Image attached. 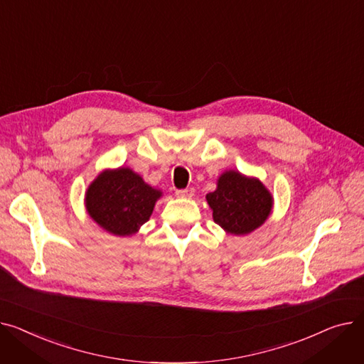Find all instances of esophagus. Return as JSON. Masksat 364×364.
Masks as SVG:
<instances>
[{
	"label": "esophagus",
	"mask_w": 364,
	"mask_h": 364,
	"mask_svg": "<svg viewBox=\"0 0 364 364\" xmlns=\"http://www.w3.org/2000/svg\"><path fill=\"white\" fill-rule=\"evenodd\" d=\"M194 192H196L194 188L178 189V191H176V197H179V198H191L192 196H194Z\"/></svg>",
	"instance_id": "esophagus-1"
}]
</instances>
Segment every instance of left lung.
I'll list each match as a JSON object with an SVG mask.
<instances>
[{"label":"left lung","mask_w":364,"mask_h":364,"mask_svg":"<svg viewBox=\"0 0 364 364\" xmlns=\"http://www.w3.org/2000/svg\"><path fill=\"white\" fill-rule=\"evenodd\" d=\"M213 210V220L226 232L245 235L264 223L272 210V196L264 185L240 172H226L218 182V189L207 194Z\"/></svg>","instance_id":"8db88e82"}]
</instances>
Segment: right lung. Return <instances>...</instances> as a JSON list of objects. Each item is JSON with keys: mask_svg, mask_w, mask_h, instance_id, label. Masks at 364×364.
I'll list each match as a JSON object with an SVG mask.
<instances>
[{"mask_svg": "<svg viewBox=\"0 0 364 364\" xmlns=\"http://www.w3.org/2000/svg\"><path fill=\"white\" fill-rule=\"evenodd\" d=\"M161 192L146 185L131 168L102 172L88 188L87 210L107 232L132 235L148 222Z\"/></svg>", "mask_w": 364, "mask_h": 364, "instance_id": "right-lung-1", "label": "right lung"}]
</instances>
